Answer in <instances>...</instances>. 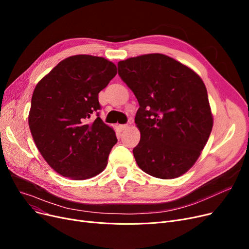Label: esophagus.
<instances>
[{"mask_svg": "<svg viewBox=\"0 0 249 249\" xmlns=\"http://www.w3.org/2000/svg\"><path fill=\"white\" fill-rule=\"evenodd\" d=\"M130 123H126V124H121L120 125V129L122 130V131H124V130H126L128 127H129Z\"/></svg>", "mask_w": 249, "mask_h": 249, "instance_id": "obj_1", "label": "esophagus"}]
</instances>
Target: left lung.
I'll return each mask as SVG.
<instances>
[{"label":"left lung","mask_w":249,"mask_h":249,"mask_svg":"<svg viewBox=\"0 0 249 249\" xmlns=\"http://www.w3.org/2000/svg\"><path fill=\"white\" fill-rule=\"evenodd\" d=\"M118 74L133 91L139 109L138 166L159 178H175L193 166L213 127L201 77L174 58L152 53L118 62Z\"/></svg>","instance_id":"left-lung-1"}]
</instances>
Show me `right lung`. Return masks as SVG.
Returning <instances> with one entry per match:
<instances>
[{
    "instance_id": "obj_1",
    "label": "right lung",
    "mask_w": 249,
    "mask_h": 249,
    "mask_svg": "<svg viewBox=\"0 0 249 249\" xmlns=\"http://www.w3.org/2000/svg\"><path fill=\"white\" fill-rule=\"evenodd\" d=\"M116 73L113 62L80 54L60 61L35 87L30 131L39 152L59 175L85 179L106 167L117 137L100 118L98 95ZM94 113L96 119L90 122Z\"/></svg>"
}]
</instances>
